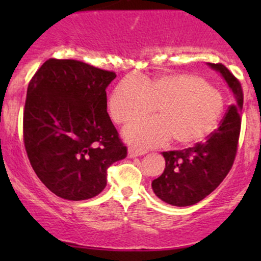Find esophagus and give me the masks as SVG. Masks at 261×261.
<instances>
[{"label": "esophagus", "mask_w": 261, "mask_h": 261, "mask_svg": "<svg viewBox=\"0 0 261 261\" xmlns=\"http://www.w3.org/2000/svg\"><path fill=\"white\" fill-rule=\"evenodd\" d=\"M147 153V151L146 149H142V148H139V147H135V146H131V147H128V157H139V155H143Z\"/></svg>", "instance_id": "1"}]
</instances>
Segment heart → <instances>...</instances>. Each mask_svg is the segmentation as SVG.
<instances>
[{
    "label": "heart",
    "instance_id": "obj_1",
    "mask_svg": "<svg viewBox=\"0 0 261 261\" xmlns=\"http://www.w3.org/2000/svg\"><path fill=\"white\" fill-rule=\"evenodd\" d=\"M155 108L157 118L131 124L125 136L133 142L157 146L172 139L189 146L205 139L223 112L220 92L200 77L188 73L162 74L140 81L126 77L109 98V112L118 124L145 118Z\"/></svg>",
    "mask_w": 261,
    "mask_h": 261
}]
</instances>
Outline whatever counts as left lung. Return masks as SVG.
I'll list each match as a JSON object with an SVG mask.
<instances>
[{"instance_id":"8db88e82","label":"left lung","mask_w":261,"mask_h":261,"mask_svg":"<svg viewBox=\"0 0 261 261\" xmlns=\"http://www.w3.org/2000/svg\"><path fill=\"white\" fill-rule=\"evenodd\" d=\"M220 71L234 94L222 121L207 139L194 147L163 152L166 169L152 181L154 194L173 206L201 201L222 182L234 163L242 125L243 89L239 80L222 64H210Z\"/></svg>"}]
</instances>
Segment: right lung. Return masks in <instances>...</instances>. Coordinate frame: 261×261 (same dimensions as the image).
I'll return each mask as SVG.
<instances>
[{"mask_svg": "<svg viewBox=\"0 0 261 261\" xmlns=\"http://www.w3.org/2000/svg\"><path fill=\"white\" fill-rule=\"evenodd\" d=\"M113 71L72 59H49L32 77L23 112V141L33 169L62 199L94 197L107 170L127 155L107 112Z\"/></svg>", "mask_w": 261, "mask_h": 261, "instance_id": "obj_1", "label": "right lung"}]
</instances>
